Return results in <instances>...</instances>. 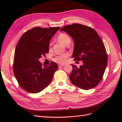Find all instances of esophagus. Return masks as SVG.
I'll return each instance as SVG.
<instances>
[{
	"label": "esophagus",
	"mask_w": 122,
	"mask_h": 122,
	"mask_svg": "<svg viewBox=\"0 0 122 122\" xmlns=\"http://www.w3.org/2000/svg\"><path fill=\"white\" fill-rule=\"evenodd\" d=\"M63 66H64V64H61V65H60L58 66V67L60 68V67H62Z\"/></svg>",
	"instance_id": "1"
}]
</instances>
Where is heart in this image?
Instances as JSON below:
<instances>
[{
	"mask_svg": "<svg viewBox=\"0 0 122 122\" xmlns=\"http://www.w3.org/2000/svg\"><path fill=\"white\" fill-rule=\"evenodd\" d=\"M57 40L65 46L69 44L71 42V39H70V36L65 34H60L58 36ZM68 56L69 55L67 53L60 55L54 57L53 61L58 64H64L67 61Z\"/></svg>",
	"mask_w": 122,
	"mask_h": 122,
	"instance_id": "b5f03b06",
	"label": "heart"
}]
</instances>
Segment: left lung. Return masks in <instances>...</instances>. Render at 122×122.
I'll return each mask as SVG.
<instances>
[{
    "instance_id": "1",
    "label": "left lung",
    "mask_w": 122,
    "mask_h": 122,
    "mask_svg": "<svg viewBox=\"0 0 122 122\" xmlns=\"http://www.w3.org/2000/svg\"><path fill=\"white\" fill-rule=\"evenodd\" d=\"M72 38L74 46L72 57L82 61L78 68L71 64L73 70L69 76L71 82L78 87L88 90L101 81L107 64L105 48L94 29L80 24L66 25L61 28Z\"/></svg>"
}]
</instances>
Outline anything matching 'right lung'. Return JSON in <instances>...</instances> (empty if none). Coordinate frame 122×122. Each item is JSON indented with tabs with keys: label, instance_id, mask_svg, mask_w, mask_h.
<instances>
[{
	"label": "right lung",
	"instance_id": "add662e5",
	"mask_svg": "<svg viewBox=\"0 0 122 122\" xmlns=\"http://www.w3.org/2000/svg\"><path fill=\"white\" fill-rule=\"evenodd\" d=\"M60 27L32 28L21 36L15 51L13 70L20 86L30 93L41 92L50 83L58 66L42 67L39 59L49 52L51 39Z\"/></svg>",
	"mask_w": 122,
	"mask_h": 122
}]
</instances>
